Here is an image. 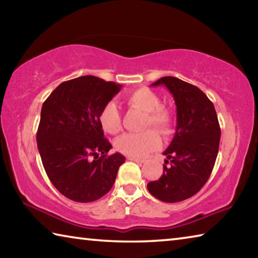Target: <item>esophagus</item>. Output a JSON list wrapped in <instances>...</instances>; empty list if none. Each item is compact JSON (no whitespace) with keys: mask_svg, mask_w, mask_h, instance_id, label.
Wrapping results in <instances>:
<instances>
[{"mask_svg":"<svg viewBox=\"0 0 258 258\" xmlns=\"http://www.w3.org/2000/svg\"><path fill=\"white\" fill-rule=\"evenodd\" d=\"M127 159H128V160H132V161H135V163H138V164H142V163H145V159H140V158H137V157H131V156H127Z\"/></svg>","mask_w":258,"mask_h":258,"instance_id":"1","label":"esophagus"}]
</instances>
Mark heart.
<instances>
[{
	"label": "heart",
	"instance_id": "heart-1",
	"mask_svg": "<svg viewBox=\"0 0 258 258\" xmlns=\"http://www.w3.org/2000/svg\"><path fill=\"white\" fill-rule=\"evenodd\" d=\"M125 102L130 108L146 112L143 128H155L163 135L171 133L173 117L171 111L160 106V98L147 87L134 90L126 94ZM102 128L109 134H117L121 128V116L116 102L109 101L102 107L99 115ZM159 137L156 132L148 130L142 133H126L116 140L115 147L121 154L131 157H143L150 151L158 149Z\"/></svg>",
	"mask_w": 258,
	"mask_h": 258
}]
</instances>
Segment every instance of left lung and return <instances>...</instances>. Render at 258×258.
I'll return each instance as SVG.
<instances>
[{"instance_id":"1","label":"left lung","mask_w":258,"mask_h":258,"mask_svg":"<svg viewBox=\"0 0 258 258\" xmlns=\"http://www.w3.org/2000/svg\"><path fill=\"white\" fill-rule=\"evenodd\" d=\"M152 86L165 85L176 104V132L164 151L167 157L159 180L148 190L165 203H177L195 196L211 176L218 154L221 128L213 102L197 86L165 76Z\"/></svg>"}]
</instances>
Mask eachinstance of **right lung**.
Masks as SVG:
<instances>
[{
    "mask_svg": "<svg viewBox=\"0 0 258 258\" xmlns=\"http://www.w3.org/2000/svg\"><path fill=\"white\" fill-rule=\"evenodd\" d=\"M121 89L95 76L61 83L42 106L36 140L52 184L77 203H91L108 194L125 157L108 155L99 115Z\"/></svg>",
    "mask_w": 258,
    "mask_h": 258,
    "instance_id": "obj_1",
    "label": "right lung"
}]
</instances>
